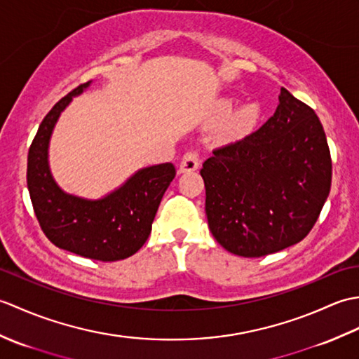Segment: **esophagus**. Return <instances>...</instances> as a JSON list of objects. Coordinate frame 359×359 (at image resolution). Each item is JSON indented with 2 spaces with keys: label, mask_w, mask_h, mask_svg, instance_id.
<instances>
[{
  "label": "esophagus",
  "mask_w": 359,
  "mask_h": 359,
  "mask_svg": "<svg viewBox=\"0 0 359 359\" xmlns=\"http://www.w3.org/2000/svg\"><path fill=\"white\" fill-rule=\"evenodd\" d=\"M199 163H201V158H199V154H197V151L189 149L185 152L184 157H182L179 172L196 171L197 168H199Z\"/></svg>",
  "instance_id": "34e87169"
}]
</instances>
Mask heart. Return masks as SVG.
<instances>
[{"label": "heart", "instance_id": "heart-1", "mask_svg": "<svg viewBox=\"0 0 359 359\" xmlns=\"http://www.w3.org/2000/svg\"><path fill=\"white\" fill-rule=\"evenodd\" d=\"M230 108V103L224 104V112ZM261 111H259L257 104H245L233 112L230 117L226 118L224 125V134L228 137H241L250 133L257 123Z\"/></svg>", "mask_w": 359, "mask_h": 359}]
</instances>
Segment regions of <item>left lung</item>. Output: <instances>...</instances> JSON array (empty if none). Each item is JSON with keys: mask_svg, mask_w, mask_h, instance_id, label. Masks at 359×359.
Masks as SVG:
<instances>
[{"mask_svg": "<svg viewBox=\"0 0 359 359\" xmlns=\"http://www.w3.org/2000/svg\"><path fill=\"white\" fill-rule=\"evenodd\" d=\"M201 175L215 239L233 255L261 257L310 233L332 187V157L315 111L285 88L274 116L212 149Z\"/></svg>", "mask_w": 359, "mask_h": 359, "instance_id": "8db88e82", "label": "left lung"}]
</instances>
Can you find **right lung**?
Wrapping results in <instances>:
<instances>
[{
    "mask_svg": "<svg viewBox=\"0 0 359 359\" xmlns=\"http://www.w3.org/2000/svg\"><path fill=\"white\" fill-rule=\"evenodd\" d=\"M83 83L46 114L27 156V188L35 216L53 245L83 257L114 262L137 253L147 242L160 201L175 177L172 163L144 168L102 201H85L60 189L48 166L53 125Z\"/></svg>",
    "mask_w": 359,
    "mask_h": 359,
    "instance_id": "1",
    "label": "right lung"
}]
</instances>
